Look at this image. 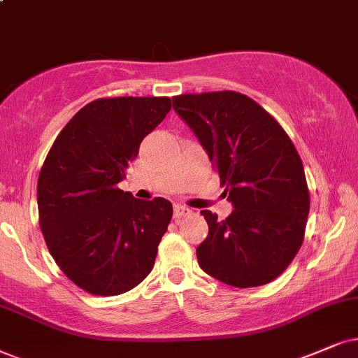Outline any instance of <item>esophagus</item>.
I'll return each mask as SVG.
<instances>
[{
  "mask_svg": "<svg viewBox=\"0 0 358 358\" xmlns=\"http://www.w3.org/2000/svg\"><path fill=\"white\" fill-rule=\"evenodd\" d=\"M189 213H192V210H189L188 206H185V205H175V210H173L175 218H183V216L189 215Z\"/></svg>",
  "mask_w": 358,
  "mask_h": 358,
  "instance_id": "esophagus-1",
  "label": "esophagus"
}]
</instances>
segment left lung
Listing matches in <instances>:
<instances>
[{
    "label": "left lung",
    "instance_id": "8db88e82",
    "mask_svg": "<svg viewBox=\"0 0 358 358\" xmlns=\"http://www.w3.org/2000/svg\"><path fill=\"white\" fill-rule=\"evenodd\" d=\"M173 110L205 148L234 208L226 220L201 211L210 231L196 248L198 264L233 287L271 282L299 251L309 215L296 147L259 103L233 90L182 94Z\"/></svg>",
    "mask_w": 358,
    "mask_h": 358
}]
</instances>
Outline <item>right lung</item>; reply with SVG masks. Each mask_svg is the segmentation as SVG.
<instances>
[{
	"label": "right lung",
	"instance_id": "right-lung-1",
	"mask_svg": "<svg viewBox=\"0 0 358 358\" xmlns=\"http://www.w3.org/2000/svg\"><path fill=\"white\" fill-rule=\"evenodd\" d=\"M169 97L97 99L54 140L38 180L41 231L76 286L96 296L134 289L150 273L173 206L117 188Z\"/></svg>",
	"mask_w": 358,
	"mask_h": 358
}]
</instances>
